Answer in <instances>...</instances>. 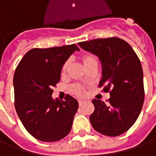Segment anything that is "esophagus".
<instances>
[{
	"instance_id": "1",
	"label": "esophagus",
	"mask_w": 156,
	"mask_h": 156,
	"mask_svg": "<svg viewBox=\"0 0 156 156\" xmlns=\"http://www.w3.org/2000/svg\"><path fill=\"white\" fill-rule=\"evenodd\" d=\"M84 104H85L84 100H78V105H79V106H82V105H84Z\"/></svg>"
}]
</instances>
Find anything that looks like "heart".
Returning a JSON list of instances; mask_svg holds the SVG:
<instances>
[{"instance_id":"1","label":"heart","mask_w":156,"mask_h":156,"mask_svg":"<svg viewBox=\"0 0 156 156\" xmlns=\"http://www.w3.org/2000/svg\"><path fill=\"white\" fill-rule=\"evenodd\" d=\"M80 59H81L83 64L84 66L86 69L88 68L91 65L94 64H98V62H97V59L95 58L94 55L90 54V53H83L80 57ZM68 67H69V62L67 61L65 62L62 68V74L64 75L67 72H68ZM70 91L75 95H78V96H83L84 94L85 93V88L83 86L79 84H73L70 87Z\"/></svg>"}]
</instances>
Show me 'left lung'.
I'll list each match as a JSON object with an SVG mask.
<instances>
[{
	"mask_svg": "<svg viewBox=\"0 0 156 156\" xmlns=\"http://www.w3.org/2000/svg\"><path fill=\"white\" fill-rule=\"evenodd\" d=\"M98 56L102 63L99 87L110 94L107 103L94 99L89 119L98 133L118 136L129 130L140 114L144 99L140 61L128 42L118 37L94 39L78 43Z\"/></svg>",
	"mask_w": 156,
	"mask_h": 156,
	"instance_id": "obj_1",
	"label": "left lung"
}]
</instances>
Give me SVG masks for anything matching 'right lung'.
Here are the masks:
<instances>
[{
  "label": "right lung",
  "mask_w": 156,
  "mask_h": 156,
  "mask_svg": "<svg viewBox=\"0 0 156 156\" xmlns=\"http://www.w3.org/2000/svg\"><path fill=\"white\" fill-rule=\"evenodd\" d=\"M75 51V44L28 51L16 68L13 85L15 108L23 126L39 140L54 142L70 132L78 103L67 94L53 99L52 88L60 81L62 66Z\"/></svg>",
  "instance_id": "obj_1"
}]
</instances>
